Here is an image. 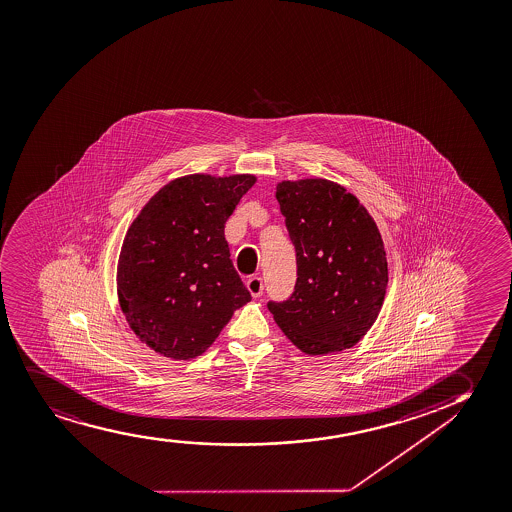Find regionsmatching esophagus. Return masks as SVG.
I'll return each instance as SVG.
<instances>
[{
	"label": "esophagus",
	"mask_w": 512,
	"mask_h": 512,
	"mask_svg": "<svg viewBox=\"0 0 512 512\" xmlns=\"http://www.w3.org/2000/svg\"><path fill=\"white\" fill-rule=\"evenodd\" d=\"M247 288L250 293H252L253 298L262 297V293H264V283H262V278L259 276H253V278L248 279Z\"/></svg>",
	"instance_id": "34e87169"
}]
</instances>
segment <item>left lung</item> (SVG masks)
Listing matches in <instances>:
<instances>
[{
	"mask_svg": "<svg viewBox=\"0 0 512 512\" xmlns=\"http://www.w3.org/2000/svg\"><path fill=\"white\" fill-rule=\"evenodd\" d=\"M276 198L298 278L286 302L267 303L274 321L303 354L354 347L378 319L388 284L376 222L357 196L321 177L281 181Z\"/></svg>",
	"mask_w": 512,
	"mask_h": 512,
	"instance_id": "8db88e82",
	"label": "left lung"
}]
</instances>
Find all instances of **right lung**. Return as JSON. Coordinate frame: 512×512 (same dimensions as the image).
<instances>
[{"label":"right lung","mask_w":512,"mask_h":512,"mask_svg":"<svg viewBox=\"0 0 512 512\" xmlns=\"http://www.w3.org/2000/svg\"><path fill=\"white\" fill-rule=\"evenodd\" d=\"M257 177L190 174L155 193L127 229L117 297L134 335L157 354L195 359L250 302L224 224Z\"/></svg>","instance_id":"right-lung-1"}]
</instances>
